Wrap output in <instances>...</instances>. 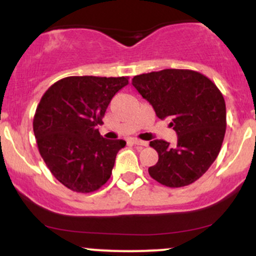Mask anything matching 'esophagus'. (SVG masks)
<instances>
[{"label": "esophagus", "mask_w": 256, "mask_h": 256, "mask_svg": "<svg viewBox=\"0 0 256 256\" xmlns=\"http://www.w3.org/2000/svg\"><path fill=\"white\" fill-rule=\"evenodd\" d=\"M132 144L140 146H148V143L144 142V140H132Z\"/></svg>", "instance_id": "obj_1"}]
</instances>
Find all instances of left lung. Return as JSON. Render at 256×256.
I'll return each mask as SVG.
<instances>
[{
    "label": "left lung",
    "mask_w": 256,
    "mask_h": 256,
    "mask_svg": "<svg viewBox=\"0 0 256 256\" xmlns=\"http://www.w3.org/2000/svg\"><path fill=\"white\" fill-rule=\"evenodd\" d=\"M132 85L154 108L160 119L170 118L177 146L155 140L158 154L150 177L170 188L194 183L218 156L226 130V107L216 85L192 70L168 68L134 76Z\"/></svg>",
    "instance_id": "obj_1"
}]
</instances>
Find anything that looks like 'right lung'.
<instances>
[{
  "label": "right lung",
  "mask_w": 256,
  "mask_h": 256,
  "mask_svg": "<svg viewBox=\"0 0 256 256\" xmlns=\"http://www.w3.org/2000/svg\"><path fill=\"white\" fill-rule=\"evenodd\" d=\"M128 77H66L44 92L34 116L38 150L55 178L76 192L107 183L122 140H106L98 126Z\"/></svg>",
  "instance_id": "right-lung-1"
}]
</instances>
